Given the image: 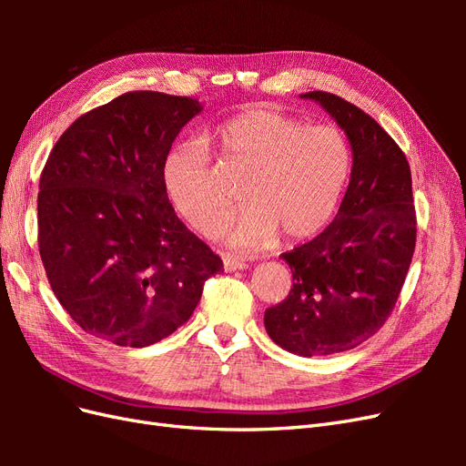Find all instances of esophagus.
<instances>
[{"instance_id":"34e87169","label":"esophagus","mask_w":466,"mask_h":466,"mask_svg":"<svg viewBox=\"0 0 466 466\" xmlns=\"http://www.w3.org/2000/svg\"><path fill=\"white\" fill-rule=\"evenodd\" d=\"M223 268H225V272L245 270V268H247V262L238 260V258H235V257H225V258H223Z\"/></svg>"}]
</instances>
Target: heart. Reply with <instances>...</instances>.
<instances>
[{"label": "heart", "instance_id": "1", "mask_svg": "<svg viewBox=\"0 0 466 466\" xmlns=\"http://www.w3.org/2000/svg\"><path fill=\"white\" fill-rule=\"evenodd\" d=\"M225 159L247 168L238 185L245 204L219 225L218 237L238 250H257L279 235L298 241L334 214L351 168V149L334 126H305L272 106L237 112L216 130ZM163 185L178 214L209 233L229 198L209 168L200 139L175 146L163 163Z\"/></svg>", "mask_w": 466, "mask_h": 466}]
</instances>
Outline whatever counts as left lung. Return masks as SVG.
<instances>
[{
	"label": "left lung",
	"mask_w": 466,
	"mask_h": 466,
	"mask_svg": "<svg viewBox=\"0 0 466 466\" xmlns=\"http://www.w3.org/2000/svg\"><path fill=\"white\" fill-rule=\"evenodd\" d=\"M301 96L327 110L351 146L340 209L313 241L281 255L293 288L264 313L279 348L311 358L356 348L383 327L412 262L416 209L406 155L370 115L332 93Z\"/></svg>",
	"instance_id": "obj_1"
}]
</instances>
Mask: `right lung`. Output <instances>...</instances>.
Here are the masks:
<instances>
[{
	"instance_id": "add662e5",
	"label": "right lung",
	"mask_w": 466,
	"mask_h": 466,
	"mask_svg": "<svg viewBox=\"0 0 466 466\" xmlns=\"http://www.w3.org/2000/svg\"><path fill=\"white\" fill-rule=\"evenodd\" d=\"M200 112L198 98L124 93L69 126L40 175L38 250L52 291L105 342L163 340L223 270L163 185L175 137Z\"/></svg>"
}]
</instances>
